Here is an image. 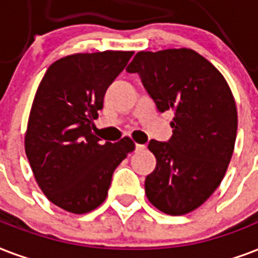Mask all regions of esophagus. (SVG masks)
<instances>
[{
	"mask_svg": "<svg viewBox=\"0 0 258 258\" xmlns=\"http://www.w3.org/2000/svg\"><path fill=\"white\" fill-rule=\"evenodd\" d=\"M145 149V145H141V144H136V152H143Z\"/></svg>",
	"mask_w": 258,
	"mask_h": 258,
	"instance_id": "obj_1",
	"label": "esophagus"
}]
</instances>
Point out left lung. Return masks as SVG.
I'll return each instance as SVG.
<instances>
[{
	"label": "left lung",
	"mask_w": 258,
	"mask_h": 258,
	"mask_svg": "<svg viewBox=\"0 0 258 258\" xmlns=\"http://www.w3.org/2000/svg\"><path fill=\"white\" fill-rule=\"evenodd\" d=\"M159 111L172 109V137L151 140L156 168L145 179L152 205L169 215L191 213L218 188L237 137V107L222 74L188 48L141 51L127 66Z\"/></svg>",
	"instance_id": "8db88e82"
}]
</instances>
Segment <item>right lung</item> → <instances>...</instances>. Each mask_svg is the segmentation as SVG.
<instances>
[{
  "label": "right lung",
  "mask_w": 258,
  "mask_h": 258,
  "mask_svg": "<svg viewBox=\"0 0 258 258\" xmlns=\"http://www.w3.org/2000/svg\"><path fill=\"white\" fill-rule=\"evenodd\" d=\"M133 51L75 53L49 66L36 91L25 153L37 184L53 205L74 214L97 209L119 163L135 151L123 137L101 143L91 132L107 87Z\"/></svg>",
  "instance_id": "obj_1"
}]
</instances>
